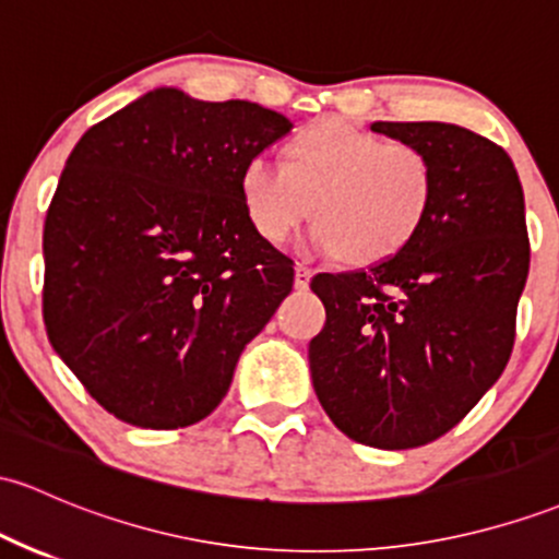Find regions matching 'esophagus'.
<instances>
[{
    "mask_svg": "<svg viewBox=\"0 0 559 559\" xmlns=\"http://www.w3.org/2000/svg\"><path fill=\"white\" fill-rule=\"evenodd\" d=\"M310 278L312 270L308 265H297V270H294V286H297V289H308Z\"/></svg>",
    "mask_w": 559,
    "mask_h": 559,
    "instance_id": "34e87169",
    "label": "esophagus"
}]
</instances>
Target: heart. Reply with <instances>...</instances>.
<instances>
[{
    "instance_id": "obj_1",
    "label": "heart",
    "mask_w": 559,
    "mask_h": 559,
    "mask_svg": "<svg viewBox=\"0 0 559 559\" xmlns=\"http://www.w3.org/2000/svg\"><path fill=\"white\" fill-rule=\"evenodd\" d=\"M241 201L265 241H284L310 212V249L371 265L408 247L427 223L435 169L416 145L329 119L294 134L286 164L251 156Z\"/></svg>"
}]
</instances>
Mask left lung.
Here are the masks:
<instances>
[{"instance_id": "1", "label": "left lung", "mask_w": 559, "mask_h": 559, "mask_svg": "<svg viewBox=\"0 0 559 559\" xmlns=\"http://www.w3.org/2000/svg\"><path fill=\"white\" fill-rule=\"evenodd\" d=\"M435 169L414 241L369 270L318 273L326 326L310 340L312 388L355 443L438 440L504 371L531 265L525 199L504 148L443 121H373Z\"/></svg>"}]
</instances>
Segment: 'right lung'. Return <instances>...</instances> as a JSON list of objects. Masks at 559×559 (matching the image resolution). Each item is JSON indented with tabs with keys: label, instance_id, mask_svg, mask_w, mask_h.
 Segmentation results:
<instances>
[{
	"label": "right lung",
	"instance_id": "right-lung-1",
	"mask_svg": "<svg viewBox=\"0 0 559 559\" xmlns=\"http://www.w3.org/2000/svg\"><path fill=\"white\" fill-rule=\"evenodd\" d=\"M292 127L257 103L158 87L71 151L45 219L41 310L55 353L116 419L210 416L292 292L294 262L241 201L243 164Z\"/></svg>",
	"mask_w": 559,
	"mask_h": 559
}]
</instances>
